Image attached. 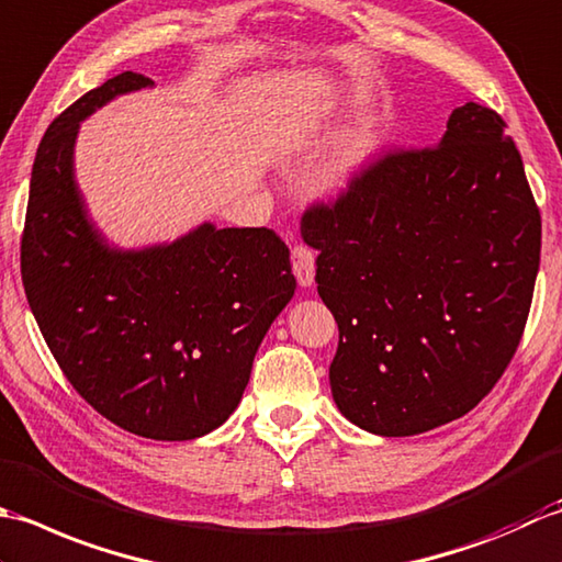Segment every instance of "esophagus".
<instances>
[{
    "mask_svg": "<svg viewBox=\"0 0 562 562\" xmlns=\"http://www.w3.org/2000/svg\"><path fill=\"white\" fill-rule=\"evenodd\" d=\"M291 269L295 273L297 283L303 285V289H307V285H313L315 281V255L311 247L305 245H295L291 249Z\"/></svg>",
    "mask_w": 562,
    "mask_h": 562,
    "instance_id": "34e87169",
    "label": "esophagus"
}]
</instances>
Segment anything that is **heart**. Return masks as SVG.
Listing matches in <instances>:
<instances>
[{"mask_svg": "<svg viewBox=\"0 0 562 562\" xmlns=\"http://www.w3.org/2000/svg\"><path fill=\"white\" fill-rule=\"evenodd\" d=\"M297 128L289 131V143H293V133ZM375 150V135L373 133H363L357 143H353L349 150L345 153V157L339 159L335 165V171H331V187L335 189H349L353 181L359 179V175L363 171V165L369 162V157Z\"/></svg>", "mask_w": 562, "mask_h": 562, "instance_id": "heart-1", "label": "heart"}]
</instances>
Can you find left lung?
Instances as JSON below:
<instances>
[{"instance_id": "1", "label": "left lung", "mask_w": 562, "mask_h": 562, "mask_svg": "<svg viewBox=\"0 0 562 562\" xmlns=\"http://www.w3.org/2000/svg\"><path fill=\"white\" fill-rule=\"evenodd\" d=\"M505 131L468 101L437 145L381 155L303 215L339 327L331 397L366 431L412 437L463 417L519 347L541 213Z\"/></svg>"}]
</instances>
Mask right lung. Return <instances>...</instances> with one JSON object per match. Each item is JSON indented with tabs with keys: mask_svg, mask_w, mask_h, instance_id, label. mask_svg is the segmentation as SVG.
Listing matches in <instances>:
<instances>
[{
	"mask_svg": "<svg viewBox=\"0 0 562 562\" xmlns=\"http://www.w3.org/2000/svg\"><path fill=\"white\" fill-rule=\"evenodd\" d=\"M153 87L121 72L45 131L31 171L21 281L45 345L101 417L155 441L221 427L267 329L293 297L289 247L269 227L203 223L171 245L113 249L75 181L79 121Z\"/></svg>",
	"mask_w": 562,
	"mask_h": 562,
	"instance_id": "right-lung-1",
	"label": "right lung"
}]
</instances>
